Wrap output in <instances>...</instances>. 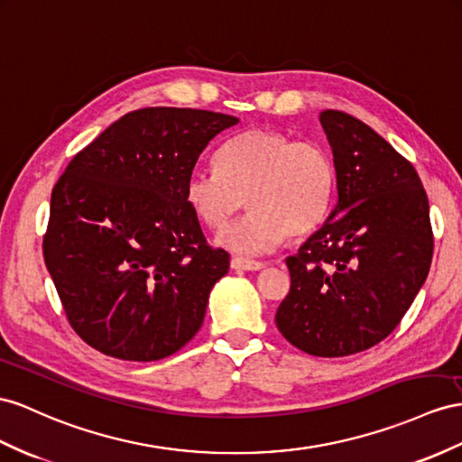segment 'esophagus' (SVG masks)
Here are the masks:
<instances>
[{
    "label": "esophagus",
    "mask_w": 462,
    "mask_h": 462,
    "mask_svg": "<svg viewBox=\"0 0 462 462\" xmlns=\"http://www.w3.org/2000/svg\"><path fill=\"white\" fill-rule=\"evenodd\" d=\"M230 267L236 271H259L263 269L265 263L262 262H254V259H244V257H232Z\"/></svg>",
    "instance_id": "esophagus-1"
}]
</instances>
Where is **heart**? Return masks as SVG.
Returning a JSON list of instances; mask_svg holds the SVG:
<instances>
[{
  "mask_svg": "<svg viewBox=\"0 0 462 462\" xmlns=\"http://www.w3.org/2000/svg\"><path fill=\"white\" fill-rule=\"evenodd\" d=\"M218 170L197 168L185 180V203L207 228L218 230L245 205L252 212L218 234V245L259 255L318 228L334 197L336 168L318 142L279 130L250 128L224 144Z\"/></svg>",
  "mask_w": 462,
  "mask_h": 462,
  "instance_id": "obj_1",
  "label": "heart"
}]
</instances>
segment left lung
<instances>
[{
	"label": "left lung",
	"mask_w": 462,
	"mask_h": 462,
	"mask_svg": "<svg viewBox=\"0 0 462 462\" xmlns=\"http://www.w3.org/2000/svg\"><path fill=\"white\" fill-rule=\"evenodd\" d=\"M320 125L334 153L336 205L299 254L275 322L294 347L346 357L383 341L428 279L430 203L413 165L371 126L328 109Z\"/></svg>",
	"instance_id": "8db88e82"
}]
</instances>
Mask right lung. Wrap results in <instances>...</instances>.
Masks as SVG:
<instances>
[{
	"label": "right lung",
	"mask_w": 462,
	"mask_h": 462,
	"mask_svg": "<svg viewBox=\"0 0 462 462\" xmlns=\"http://www.w3.org/2000/svg\"><path fill=\"white\" fill-rule=\"evenodd\" d=\"M238 121L138 109L68 163L52 189L42 254L69 324L93 349L158 361L203 326L230 255L207 244L183 189L200 152Z\"/></svg>",
	"instance_id": "right-lung-1"
}]
</instances>
